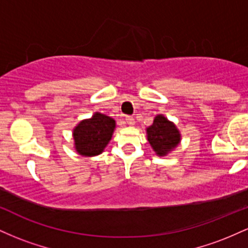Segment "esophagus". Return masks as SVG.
<instances>
[{"label":"esophagus","mask_w":248,"mask_h":248,"mask_svg":"<svg viewBox=\"0 0 248 248\" xmlns=\"http://www.w3.org/2000/svg\"><path fill=\"white\" fill-rule=\"evenodd\" d=\"M126 122L127 124H129V126H133V124H135V120H134L133 116H126Z\"/></svg>","instance_id":"1"}]
</instances>
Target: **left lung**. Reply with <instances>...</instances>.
<instances>
[{
	"mask_svg": "<svg viewBox=\"0 0 248 248\" xmlns=\"http://www.w3.org/2000/svg\"><path fill=\"white\" fill-rule=\"evenodd\" d=\"M147 135L150 146L158 156L166 155L181 141L177 128L163 115L156 116L152 126L147 128Z\"/></svg>",
	"mask_w": 248,
	"mask_h": 248,
	"instance_id": "left-lung-1",
	"label": "left lung"
}]
</instances>
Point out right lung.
Wrapping results in <instances>:
<instances>
[{
	"mask_svg": "<svg viewBox=\"0 0 248 248\" xmlns=\"http://www.w3.org/2000/svg\"><path fill=\"white\" fill-rule=\"evenodd\" d=\"M114 128L115 121L100 113L81 121L73 130L77 152L84 156L99 155L112 139Z\"/></svg>",
	"mask_w": 248,
	"mask_h": 248,
	"instance_id": "1",
	"label": "right lung"
}]
</instances>
